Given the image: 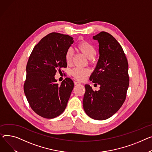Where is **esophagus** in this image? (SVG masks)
I'll return each instance as SVG.
<instances>
[{
	"instance_id": "esophagus-1",
	"label": "esophagus",
	"mask_w": 152,
	"mask_h": 152,
	"mask_svg": "<svg viewBox=\"0 0 152 152\" xmlns=\"http://www.w3.org/2000/svg\"><path fill=\"white\" fill-rule=\"evenodd\" d=\"M75 86H79L80 85V83L79 82H75Z\"/></svg>"
}]
</instances>
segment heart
<instances>
[{
  "mask_svg": "<svg viewBox=\"0 0 152 152\" xmlns=\"http://www.w3.org/2000/svg\"><path fill=\"white\" fill-rule=\"evenodd\" d=\"M77 48L79 51L84 55L86 57L89 59V61L91 62L92 61L93 58L96 56V52L95 47L90 43L84 41H81L77 46ZM73 57V52L72 49H68L65 54V61L68 65L72 64V60ZM71 75L76 80H84L86 77L89 75V71L86 69H82L76 68L72 70Z\"/></svg>",
  "mask_w": 152,
  "mask_h": 152,
  "instance_id": "heart-1",
  "label": "heart"
}]
</instances>
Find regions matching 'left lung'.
<instances>
[{
  "label": "left lung",
  "instance_id": "left-lung-1",
  "mask_svg": "<svg viewBox=\"0 0 152 152\" xmlns=\"http://www.w3.org/2000/svg\"><path fill=\"white\" fill-rule=\"evenodd\" d=\"M94 39L99 43V57L90 80L100 85L94 91L86 85L83 107L92 118L106 120L122 107L129 86L128 63L124 50L116 39L106 32H101Z\"/></svg>",
  "mask_w": 152,
  "mask_h": 152
}]
</instances>
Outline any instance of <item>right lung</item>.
<instances>
[{"instance_id": "obj_1", "label": "right lung", "mask_w": 152, "mask_h": 152, "mask_svg": "<svg viewBox=\"0 0 152 152\" xmlns=\"http://www.w3.org/2000/svg\"><path fill=\"white\" fill-rule=\"evenodd\" d=\"M73 38L57 32L50 33L36 45L28 60L24 91L34 112L46 118H53L65 110L74 87L66 77L60 85L54 76L57 70L67 66L66 50Z\"/></svg>"}]
</instances>
